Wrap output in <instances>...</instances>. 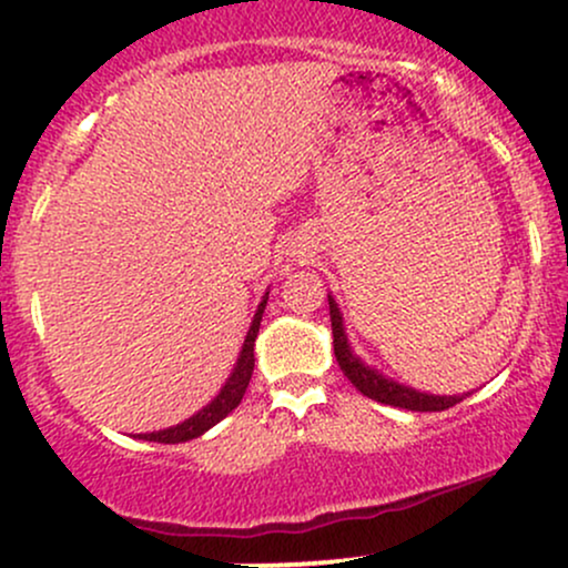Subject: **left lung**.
<instances>
[{
  "instance_id": "left-lung-1",
  "label": "left lung",
  "mask_w": 568,
  "mask_h": 568,
  "mask_svg": "<svg viewBox=\"0 0 568 568\" xmlns=\"http://www.w3.org/2000/svg\"><path fill=\"white\" fill-rule=\"evenodd\" d=\"M328 310H331V331H334V355H336L338 368H342L344 376L355 384V389H361V393L371 397V400L384 403V406L406 408V410H446L462 400L459 395L440 397V395L416 393V389H408L403 387V384L384 379V376L376 374V371L363 366V363L357 361L347 347V336H344V328H342V315H338L334 298H328Z\"/></svg>"
}]
</instances>
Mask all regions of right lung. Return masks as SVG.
<instances>
[{
    "mask_svg": "<svg viewBox=\"0 0 568 568\" xmlns=\"http://www.w3.org/2000/svg\"><path fill=\"white\" fill-rule=\"evenodd\" d=\"M264 306H266V298H264L262 304H258L256 317H253L251 331H247L245 344H243V352H240L237 368L232 371L230 382L224 384V389H221L216 400H213L211 406L202 408L200 414H194L192 419L181 422V425H175V427H171V429H160V433L139 435L141 440H154V443H184V440L200 438L202 433H207V429H211L213 425H219V422L224 419L226 414H232V410L240 406V400H243V395H245V389H247V382H251L253 363H256V361H253V342H256V336H258V325H262Z\"/></svg>",
    "mask_w": 568,
    "mask_h": 568,
    "instance_id": "right-lung-1",
    "label": "right lung"
}]
</instances>
